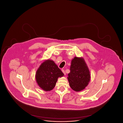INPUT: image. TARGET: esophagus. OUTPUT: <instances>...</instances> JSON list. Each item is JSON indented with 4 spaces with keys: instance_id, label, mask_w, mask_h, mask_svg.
<instances>
[{
    "instance_id": "1",
    "label": "esophagus",
    "mask_w": 123,
    "mask_h": 123,
    "mask_svg": "<svg viewBox=\"0 0 123 123\" xmlns=\"http://www.w3.org/2000/svg\"><path fill=\"white\" fill-rule=\"evenodd\" d=\"M62 72H63V73L64 74V75H66V73H65V71H64V70H62Z\"/></svg>"
}]
</instances>
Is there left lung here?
Segmentation results:
<instances>
[{
    "label": "left lung",
    "instance_id": "1",
    "mask_svg": "<svg viewBox=\"0 0 123 123\" xmlns=\"http://www.w3.org/2000/svg\"><path fill=\"white\" fill-rule=\"evenodd\" d=\"M68 80L70 88L76 92L85 88L90 81V72L82 57H75L71 61Z\"/></svg>",
    "mask_w": 123,
    "mask_h": 123
}]
</instances>
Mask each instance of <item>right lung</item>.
Listing matches in <instances>:
<instances>
[{"label": "right lung", "mask_w": 123, "mask_h": 123, "mask_svg": "<svg viewBox=\"0 0 123 123\" xmlns=\"http://www.w3.org/2000/svg\"><path fill=\"white\" fill-rule=\"evenodd\" d=\"M64 76L55 62L51 59L45 60L38 68L35 79L38 86L46 91L52 90L59 77Z\"/></svg>", "instance_id": "right-lung-1"}]
</instances>
